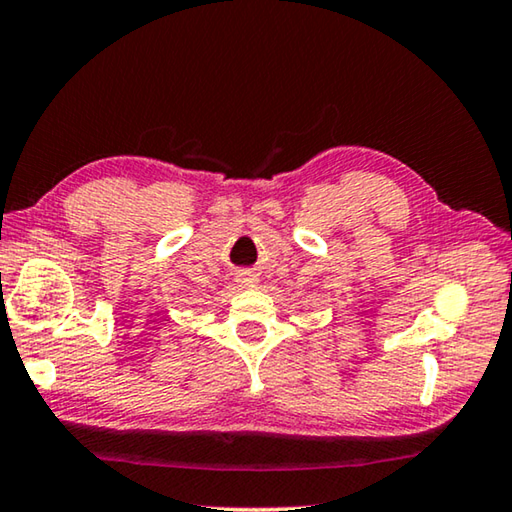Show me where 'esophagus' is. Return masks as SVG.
Listing matches in <instances>:
<instances>
[{
    "mask_svg": "<svg viewBox=\"0 0 512 512\" xmlns=\"http://www.w3.org/2000/svg\"><path fill=\"white\" fill-rule=\"evenodd\" d=\"M235 282L241 289H253L257 287V275L253 271H248V268H241V271L235 273Z\"/></svg>",
    "mask_w": 512,
    "mask_h": 512,
    "instance_id": "esophagus-1",
    "label": "esophagus"
}]
</instances>
